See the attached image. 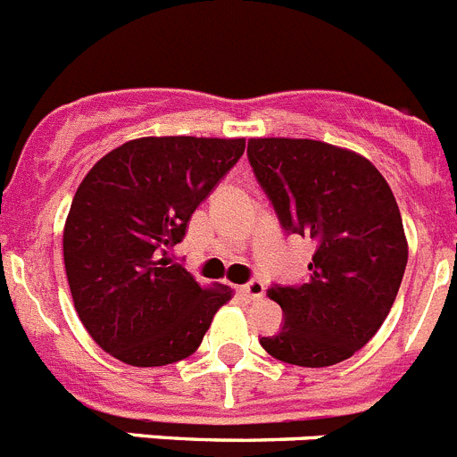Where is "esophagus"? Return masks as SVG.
I'll return each instance as SVG.
<instances>
[{
  "instance_id": "esophagus-1",
  "label": "esophagus",
  "mask_w": 457,
  "mask_h": 457,
  "mask_svg": "<svg viewBox=\"0 0 457 457\" xmlns=\"http://www.w3.org/2000/svg\"><path fill=\"white\" fill-rule=\"evenodd\" d=\"M240 293L247 297V300H261L265 295V284L261 278H252L245 286H240Z\"/></svg>"
}]
</instances>
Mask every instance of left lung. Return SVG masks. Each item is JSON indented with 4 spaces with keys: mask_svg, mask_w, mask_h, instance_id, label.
<instances>
[{
    "mask_svg": "<svg viewBox=\"0 0 457 457\" xmlns=\"http://www.w3.org/2000/svg\"><path fill=\"white\" fill-rule=\"evenodd\" d=\"M247 155L284 231L316 245L306 284L268 290L284 327L261 345L306 369L350 359L389 316L405 274L407 237L389 183L366 157L316 139H249Z\"/></svg>",
    "mask_w": 457,
    "mask_h": 457,
    "instance_id": "8db88e82",
    "label": "left lung"
}]
</instances>
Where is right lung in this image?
Wrapping results in <instances>:
<instances>
[{
	"label": "right lung",
	"instance_id": "right-lung-1",
	"mask_svg": "<svg viewBox=\"0 0 457 457\" xmlns=\"http://www.w3.org/2000/svg\"><path fill=\"white\" fill-rule=\"evenodd\" d=\"M245 153V139L141 137L79 183L63 263L79 320L104 353L130 366H167L199 348L228 286L201 288L169 249Z\"/></svg>",
	"mask_w": 457,
	"mask_h": 457
}]
</instances>
